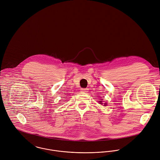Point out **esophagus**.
<instances>
[{"label": "esophagus", "mask_w": 160, "mask_h": 160, "mask_svg": "<svg viewBox=\"0 0 160 160\" xmlns=\"http://www.w3.org/2000/svg\"><path fill=\"white\" fill-rule=\"evenodd\" d=\"M87 88H82L81 89V92H87Z\"/></svg>", "instance_id": "obj_1"}]
</instances>
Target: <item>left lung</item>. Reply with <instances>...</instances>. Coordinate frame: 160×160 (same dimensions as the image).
Listing matches in <instances>:
<instances>
[{"instance_id":"obj_1","label":"left lung","mask_w":160,"mask_h":160,"mask_svg":"<svg viewBox=\"0 0 160 160\" xmlns=\"http://www.w3.org/2000/svg\"><path fill=\"white\" fill-rule=\"evenodd\" d=\"M99 101V103L101 104H102L103 103L102 102V101ZM107 105V103H104V106H106Z\"/></svg>"}]
</instances>
